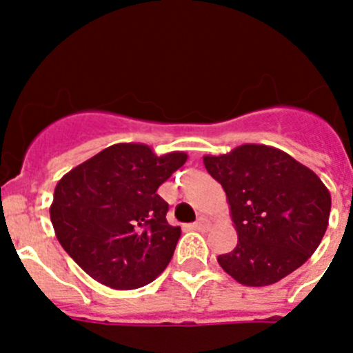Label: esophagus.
Instances as JSON below:
<instances>
[{
    "label": "esophagus",
    "mask_w": 353,
    "mask_h": 353,
    "mask_svg": "<svg viewBox=\"0 0 353 353\" xmlns=\"http://www.w3.org/2000/svg\"><path fill=\"white\" fill-rule=\"evenodd\" d=\"M208 226H210V221H208L207 217H199V219L192 224V230H196V232H205V230H208Z\"/></svg>",
    "instance_id": "1"
}]
</instances>
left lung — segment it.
<instances>
[{
    "label": "left lung",
    "instance_id": "1",
    "mask_svg": "<svg viewBox=\"0 0 353 353\" xmlns=\"http://www.w3.org/2000/svg\"><path fill=\"white\" fill-rule=\"evenodd\" d=\"M223 185L236 230V248L217 256L244 286H269L316 251L329 226L330 192L313 170L279 148L245 143L203 155Z\"/></svg>",
    "mask_w": 353,
    "mask_h": 353
}]
</instances>
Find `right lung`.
Segmentation results:
<instances>
[{
  "label": "right lung",
  "mask_w": 353,
  "mask_h": 353,
  "mask_svg": "<svg viewBox=\"0 0 353 353\" xmlns=\"http://www.w3.org/2000/svg\"><path fill=\"white\" fill-rule=\"evenodd\" d=\"M187 161L143 143H117L63 174L49 207L56 239L101 285L136 290L166 269L180 226L157 189Z\"/></svg>",
  "instance_id": "add662e5"
}]
</instances>
